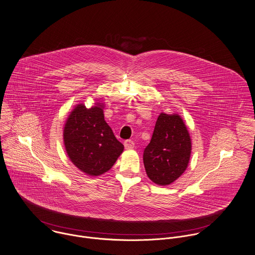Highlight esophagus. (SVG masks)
I'll list each match as a JSON object with an SVG mask.
<instances>
[{"mask_svg":"<svg viewBox=\"0 0 255 255\" xmlns=\"http://www.w3.org/2000/svg\"><path fill=\"white\" fill-rule=\"evenodd\" d=\"M134 146H135V143H134L132 140H126V141L124 142V147H125V149H127V150L133 149Z\"/></svg>","mask_w":255,"mask_h":255,"instance_id":"1","label":"esophagus"}]
</instances>
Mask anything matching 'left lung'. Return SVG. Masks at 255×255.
Masks as SVG:
<instances>
[{
    "instance_id": "1",
    "label": "left lung",
    "mask_w": 255,
    "mask_h": 255,
    "mask_svg": "<svg viewBox=\"0 0 255 255\" xmlns=\"http://www.w3.org/2000/svg\"><path fill=\"white\" fill-rule=\"evenodd\" d=\"M191 153L192 140L183 118L162 112L143 155L149 179L159 186L171 185L187 170Z\"/></svg>"
}]
</instances>
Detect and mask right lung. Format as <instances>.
Returning <instances> with one entry per match:
<instances>
[{
  "label": "right lung",
  "instance_id": "1",
  "mask_svg": "<svg viewBox=\"0 0 255 255\" xmlns=\"http://www.w3.org/2000/svg\"><path fill=\"white\" fill-rule=\"evenodd\" d=\"M103 108L104 103L100 102L90 108L77 104L63 128V143L69 160L92 177L109 171L124 150L104 120Z\"/></svg>",
  "mask_w": 255,
  "mask_h": 255
}]
</instances>
